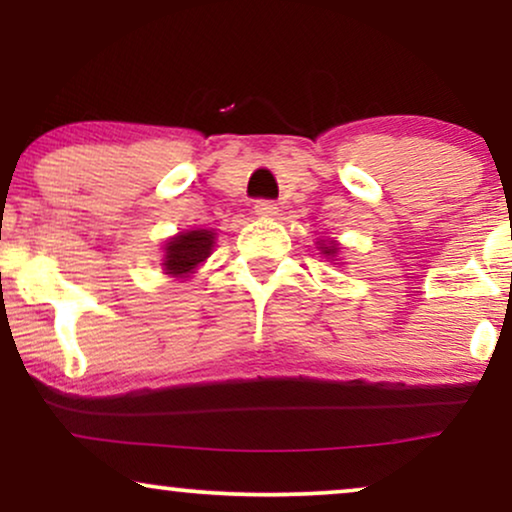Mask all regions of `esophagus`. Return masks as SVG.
<instances>
[{
  "mask_svg": "<svg viewBox=\"0 0 512 512\" xmlns=\"http://www.w3.org/2000/svg\"><path fill=\"white\" fill-rule=\"evenodd\" d=\"M254 212H256L258 216H263V219H272V216H277L279 207H277L272 200H256Z\"/></svg>",
  "mask_w": 512,
  "mask_h": 512,
  "instance_id": "esophagus-1",
  "label": "esophagus"
}]
</instances>
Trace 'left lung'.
<instances>
[{"instance_id": "8db88e82", "label": "left lung", "mask_w": 512, "mask_h": 512, "mask_svg": "<svg viewBox=\"0 0 512 512\" xmlns=\"http://www.w3.org/2000/svg\"><path fill=\"white\" fill-rule=\"evenodd\" d=\"M321 251H324V254L326 256H333L335 254V251H338V247H335V244L331 242V244H321V247H319Z\"/></svg>"}]
</instances>
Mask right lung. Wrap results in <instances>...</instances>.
Here are the masks:
<instances>
[{"instance_id":"right-lung-1","label":"right lung","mask_w":512,"mask_h":512,"mask_svg":"<svg viewBox=\"0 0 512 512\" xmlns=\"http://www.w3.org/2000/svg\"><path fill=\"white\" fill-rule=\"evenodd\" d=\"M214 233L212 230H188L184 235L172 237L165 244V270L170 275H188L195 265L212 254Z\"/></svg>"}]
</instances>
